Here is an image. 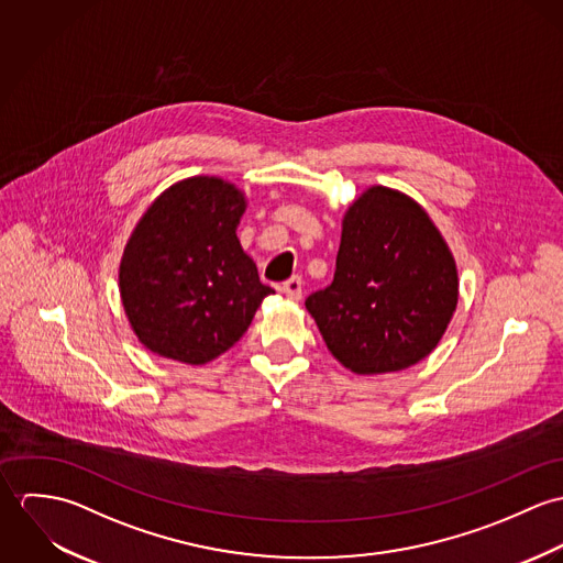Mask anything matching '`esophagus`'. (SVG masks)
<instances>
[{
	"label": "esophagus",
	"instance_id": "34e87169",
	"mask_svg": "<svg viewBox=\"0 0 563 563\" xmlns=\"http://www.w3.org/2000/svg\"><path fill=\"white\" fill-rule=\"evenodd\" d=\"M282 292L288 297V299H292V301H299L301 299V295H303V282H301V277H290V279H286L284 284H282Z\"/></svg>",
	"mask_w": 563,
	"mask_h": 563
}]
</instances>
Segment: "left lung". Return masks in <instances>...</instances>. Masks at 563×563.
I'll use <instances>...</instances> for the list:
<instances>
[{
	"mask_svg": "<svg viewBox=\"0 0 563 563\" xmlns=\"http://www.w3.org/2000/svg\"><path fill=\"white\" fill-rule=\"evenodd\" d=\"M457 286L455 260L427 212L399 190L373 186L342 221L333 282L306 308L342 366L393 373L435 349Z\"/></svg>",
	"mask_w": 563,
	"mask_h": 563,
	"instance_id": "8db88e82",
	"label": "left lung"
}]
</instances>
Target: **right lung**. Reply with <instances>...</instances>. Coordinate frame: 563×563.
Returning <instances> with one entry per match:
<instances>
[{
	"mask_svg": "<svg viewBox=\"0 0 563 563\" xmlns=\"http://www.w3.org/2000/svg\"><path fill=\"white\" fill-rule=\"evenodd\" d=\"M244 197L190 177L154 201L125 246L119 286L139 340L162 357L206 364L234 346L273 295L242 251Z\"/></svg>",
	"mask_w": 563,
	"mask_h": 563,
	"instance_id": "add662e5",
	"label": "right lung"
}]
</instances>
